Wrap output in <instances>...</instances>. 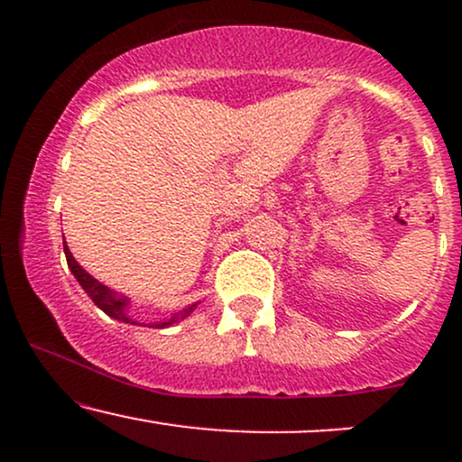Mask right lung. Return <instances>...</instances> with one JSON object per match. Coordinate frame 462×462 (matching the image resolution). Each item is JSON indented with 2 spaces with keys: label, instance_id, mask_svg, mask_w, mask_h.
Returning a JSON list of instances; mask_svg holds the SVG:
<instances>
[{
  "label": "right lung",
  "instance_id": "obj_1",
  "mask_svg": "<svg viewBox=\"0 0 462 462\" xmlns=\"http://www.w3.org/2000/svg\"><path fill=\"white\" fill-rule=\"evenodd\" d=\"M62 245H65V256H67V264H69V269H71V273L76 275V280L79 282V286H82V289L87 291V295L95 301V306H97L99 310H104L106 315L113 317V319H116V321L132 323V326L169 328V326H173V323H178V321L187 319V317L190 315V312H193L195 309H198L199 301H198V304H190L189 309L173 312V315L169 317V319L152 321V323H145V321H136V319H132V317H130V300L125 298V295H119V293H116V291L108 289V286L99 282V280H95L93 275L88 273V272H84L82 264H79V263L76 261V258H73V254H71V249H69L67 241L62 243Z\"/></svg>",
  "mask_w": 462,
  "mask_h": 462
}]
</instances>
